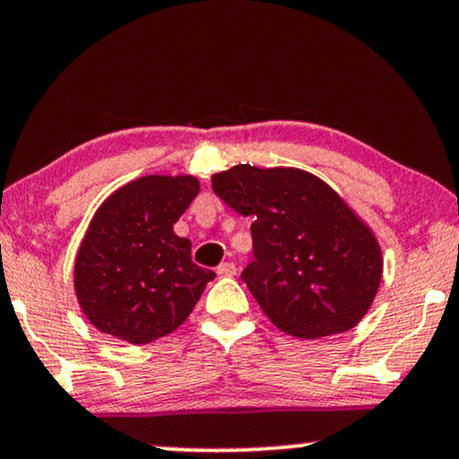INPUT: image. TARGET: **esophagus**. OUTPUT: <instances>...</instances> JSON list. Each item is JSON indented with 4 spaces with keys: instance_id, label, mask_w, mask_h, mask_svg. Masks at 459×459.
<instances>
[{
    "instance_id": "obj_1",
    "label": "esophagus",
    "mask_w": 459,
    "mask_h": 459,
    "mask_svg": "<svg viewBox=\"0 0 459 459\" xmlns=\"http://www.w3.org/2000/svg\"><path fill=\"white\" fill-rule=\"evenodd\" d=\"M217 274L219 276H234L236 274V264H231V262H223L217 268Z\"/></svg>"
}]
</instances>
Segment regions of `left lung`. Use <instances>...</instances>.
Listing matches in <instances>:
<instances>
[{
  "mask_svg": "<svg viewBox=\"0 0 459 459\" xmlns=\"http://www.w3.org/2000/svg\"><path fill=\"white\" fill-rule=\"evenodd\" d=\"M212 191L253 217L255 259L240 279L279 330L321 338L359 324L381 285V248L330 185L304 169L240 163L214 174Z\"/></svg>",
  "mask_w": 459,
  "mask_h": 459,
  "instance_id": "left-lung-1",
  "label": "left lung"
}]
</instances>
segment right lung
Masks as SVG:
<instances>
[{
  "mask_svg": "<svg viewBox=\"0 0 459 459\" xmlns=\"http://www.w3.org/2000/svg\"><path fill=\"white\" fill-rule=\"evenodd\" d=\"M197 194L195 177L151 174L101 204L74 265L78 304L100 332L146 344L194 310L217 274L191 262V240L174 223Z\"/></svg>",
  "mask_w": 459,
  "mask_h": 459,
  "instance_id": "obj_1",
  "label": "right lung"
}]
</instances>
